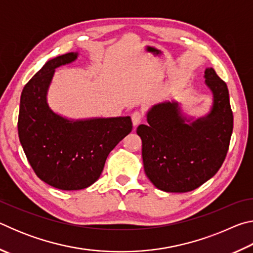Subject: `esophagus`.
I'll return each mask as SVG.
<instances>
[{
	"instance_id": "34e87169",
	"label": "esophagus",
	"mask_w": 253,
	"mask_h": 253,
	"mask_svg": "<svg viewBox=\"0 0 253 253\" xmlns=\"http://www.w3.org/2000/svg\"><path fill=\"white\" fill-rule=\"evenodd\" d=\"M143 121V114L140 113V111H134V113L131 114V122H132V125L137 126L139 125L140 123Z\"/></svg>"
}]
</instances>
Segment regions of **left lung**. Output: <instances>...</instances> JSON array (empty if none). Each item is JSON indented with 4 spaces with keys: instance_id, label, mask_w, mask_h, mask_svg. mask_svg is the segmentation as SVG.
Wrapping results in <instances>:
<instances>
[{
    "instance_id": "1",
    "label": "left lung",
    "mask_w": 253,
    "mask_h": 253,
    "mask_svg": "<svg viewBox=\"0 0 253 253\" xmlns=\"http://www.w3.org/2000/svg\"><path fill=\"white\" fill-rule=\"evenodd\" d=\"M204 78L213 93L207 116L188 119L178 102L164 101L148 110V125L137 127L145 173L164 192L198 188L215 175L228 153L233 130L228 87L213 68L205 69Z\"/></svg>"
}]
</instances>
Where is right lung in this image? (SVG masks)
Returning <instances> with one entry per match:
<instances>
[{
  "mask_svg": "<svg viewBox=\"0 0 253 253\" xmlns=\"http://www.w3.org/2000/svg\"><path fill=\"white\" fill-rule=\"evenodd\" d=\"M77 57L69 52L46 61L24 85L20 100L18 130L25 156L41 181L63 191L95 183L107 156L132 129L129 116L71 121L51 110L46 93L55 68Z\"/></svg>",
  "mask_w": 253,
  "mask_h": 253,
  "instance_id": "right-lung-1",
  "label": "right lung"
}]
</instances>
